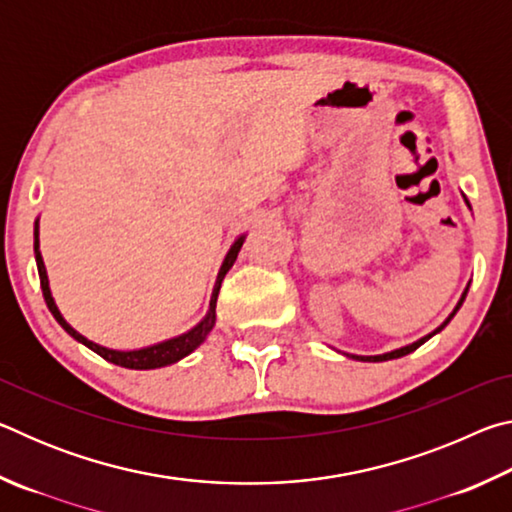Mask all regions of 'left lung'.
Returning a JSON list of instances; mask_svg holds the SVG:
<instances>
[{
  "label": "left lung",
  "instance_id": "obj_1",
  "mask_svg": "<svg viewBox=\"0 0 512 512\" xmlns=\"http://www.w3.org/2000/svg\"><path fill=\"white\" fill-rule=\"evenodd\" d=\"M465 198V196H463ZM465 203H467V207H470V201H467L465 198ZM467 289H470V282H467V287H465V291H463V296H461V300L456 302V307H454V311L452 314H449L443 323H440L436 329H433V332H429V334H424L422 339H418V341H413V343H409V345H402V348H397V350H391V352H384V354H370V357H363V354H348V352H343L345 357H350V359H354V361H370V363H377V361H391V359H400V357H406V354H411L413 350H418L422 343H427L431 336H436L438 332H443V329L449 325V320H452L454 316H456V311L461 309V305H463V300H465V296H467Z\"/></svg>",
  "mask_w": 512,
  "mask_h": 512
}]
</instances>
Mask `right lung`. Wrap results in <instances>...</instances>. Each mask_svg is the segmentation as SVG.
<instances>
[{"label":"right lung","mask_w":512,"mask_h":512,"mask_svg":"<svg viewBox=\"0 0 512 512\" xmlns=\"http://www.w3.org/2000/svg\"><path fill=\"white\" fill-rule=\"evenodd\" d=\"M246 235H239L235 239V244L230 246L228 255H225L223 264L219 268V275H216V282H214V289H212V298H210V309H207V314L203 316L201 323H196L192 329H187L185 334H178L173 336V339L167 341H160V343H153V345H146V348H135V350H115V348H106V345H99L90 341L88 336H83L81 332H76V329L67 323L65 316L60 314V309L56 305L54 296H51V287H49V277H47V268H45V259H42L40 253V219H36V225H33V253H36V264H38V275H40V287H42V296H45L47 307L51 311V316L56 318V323L65 329V332L72 336L74 341L83 343L85 348H90L92 352H97L99 357H103L110 363H115V366L121 368H131V370H155V368H164V366H171V363H178L180 359H185L187 354H192L198 345H201L207 336H210L212 327L216 323V298H219V291H221V282L225 273L230 271L232 264L237 262V255L241 246H244Z\"/></svg>","instance_id":"right-lung-1"}]
</instances>
